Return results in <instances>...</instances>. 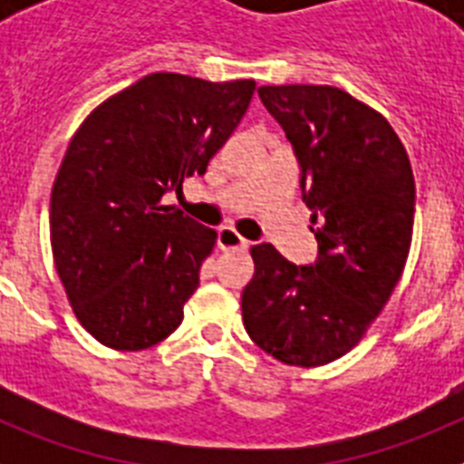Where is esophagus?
<instances>
[{"label":"esophagus","mask_w":464,"mask_h":464,"mask_svg":"<svg viewBox=\"0 0 464 464\" xmlns=\"http://www.w3.org/2000/svg\"><path fill=\"white\" fill-rule=\"evenodd\" d=\"M251 241L237 232L235 227H220L218 229V248L220 251H246Z\"/></svg>","instance_id":"esophagus-1"}]
</instances>
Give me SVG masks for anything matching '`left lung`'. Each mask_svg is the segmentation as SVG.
Masks as SVG:
<instances>
[{"mask_svg":"<svg viewBox=\"0 0 464 464\" xmlns=\"http://www.w3.org/2000/svg\"><path fill=\"white\" fill-rule=\"evenodd\" d=\"M299 162L318 241L314 265L272 244L251 248L241 295L248 337L272 358L318 367L362 339L407 265L416 186L407 150L381 113L332 85H262Z\"/></svg>","mask_w":464,"mask_h":464,"instance_id":"obj_1","label":"left lung"}]
</instances>
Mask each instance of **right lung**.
Listing matches in <instances>:
<instances>
[{
  "instance_id": "right-lung-1",
  "label": "right lung",
  "mask_w": 464,
  "mask_h": 464,
  "mask_svg": "<svg viewBox=\"0 0 464 464\" xmlns=\"http://www.w3.org/2000/svg\"><path fill=\"white\" fill-rule=\"evenodd\" d=\"M253 90L149 73L73 134L53 186L51 246L73 314L104 346L141 351L181 325L216 229L162 197L207 171Z\"/></svg>"
}]
</instances>
